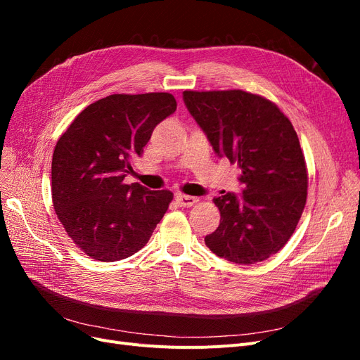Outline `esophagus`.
<instances>
[{"mask_svg": "<svg viewBox=\"0 0 360 360\" xmlns=\"http://www.w3.org/2000/svg\"><path fill=\"white\" fill-rule=\"evenodd\" d=\"M176 200L180 207H192L193 204L198 202L197 197H191V195H184V193H177Z\"/></svg>", "mask_w": 360, "mask_h": 360, "instance_id": "obj_1", "label": "esophagus"}]
</instances>
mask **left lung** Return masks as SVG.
<instances>
[{"mask_svg":"<svg viewBox=\"0 0 360 360\" xmlns=\"http://www.w3.org/2000/svg\"><path fill=\"white\" fill-rule=\"evenodd\" d=\"M191 115L217 156L240 169L238 200H213L221 212L217 230L204 242L236 264H255L284 248L307 204L308 169L296 130L278 105L243 90L183 91Z\"/></svg>","mask_w":360,"mask_h":360,"instance_id":"obj_1","label":"left lung"}]
</instances>
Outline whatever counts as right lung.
Here are the masks:
<instances>
[{
    "label": "right lung",
    "instance_id": "add662e5",
    "mask_svg": "<svg viewBox=\"0 0 360 360\" xmlns=\"http://www.w3.org/2000/svg\"><path fill=\"white\" fill-rule=\"evenodd\" d=\"M177 102L169 93L111 94L76 115L53 150L52 202L90 258L110 263L143 249L172 201L171 191L124 184L153 129Z\"/></svg>",
    "mask_w": 360,
    "mask_h": 360
}]
</instances>
